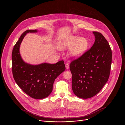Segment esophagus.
<instances>
[{
  "label": "esophagus",
  "mask_w": 125,
  "mask_h": 125,
  "mask_svg": "<svg viewBox=\"0 0 125 125\" xmlns=\"http://www.w3.org/2000/svg\"><path fill=\"white\" fill-rule=\"evenodd\" d=\"M65 67L67 69H68L69 68V65L68 63H66L65 64Z\"/></svg>",
  "instance_id": "34e87169"
}]
</instances>
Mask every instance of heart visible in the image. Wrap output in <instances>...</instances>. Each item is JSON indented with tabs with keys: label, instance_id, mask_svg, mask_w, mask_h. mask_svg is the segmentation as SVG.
Here are the masks:
<instances>
[{
	"label": "heart",
	"instance_id": "b5f03b06",
	"mask_svg": "<svg viewBox=\"0 0 125 125\" xmlns=\"http://www.w3.org/2000/svg\"><path fill=\"white\" fill-rule=\"evenodd\" d=\"M58 46L62 50L70 49L69 56L73 59H77L86 52L89 47V42L85 37L70 36L60 39Z\"/></svg>",
	"mask_w": 125,
	"mask_h": 125
}]
</instances>
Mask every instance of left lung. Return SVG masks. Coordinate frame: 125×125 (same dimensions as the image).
<instances>
[{"label":"left lung","mask_w":125,"mask_h":125,"mask_svg":"<svg viewBox=\"0 0 125 125\" xmlns=\"http://www.w3.org/2000/svg\"><path fill=\"white\" fill-rule=\"evenodd\" d=\"M93 33L95 37L93 45L70 64L73 92L82 99L98 93L107 82L111 70L112 53L110 45L101 33Z\"/></svg>","instance_id":"left-lung-1"}]
</instances>
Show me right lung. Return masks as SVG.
<instances>
[{"label":"right lung","instance_id":"right-lung-1","mask_svg":"<svg viewBox=\"0 0 125 125\" xmlns=\"http://www.w3.org/2000/svg\"><path fill=\"white\" fill-rule=\"evenodd\" d=\"M37 30L23 32L15 45L12 52V71L18 86L26 94L36 99L47 97L52 93L57 77L65 70L63 61L55 64L43 63L32 65L25 62L20 53V45L28 33H36Z\"/></svg>","mask_w":125,"mask_h":125}]
</instances>
